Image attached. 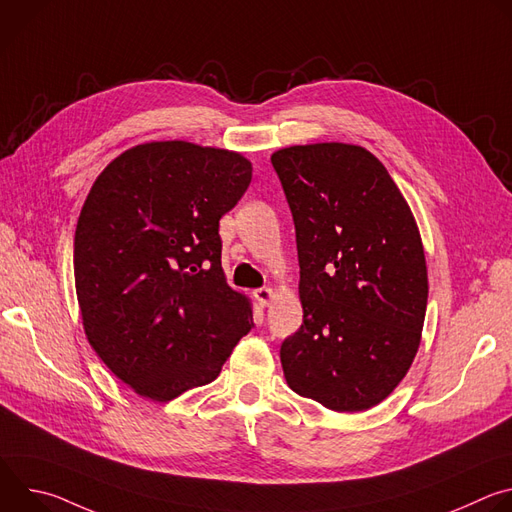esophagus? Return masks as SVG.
I'll list each match as a JSON object with an SVG mask.
<instances>
[{
  "instance_id": "obj_1",
  "label": "esophagus",
  "mask_w": 512,
  "mask_h": 512,
  "mask_svg": "<svg viewBox=\"0 0 512 512\" xmlns=\"http://www.w3.org/2000/svg\"><path fill=\"white\" fill-rule=\"evenodd\" d=\"M253 296H255L257 304H259L261 308H265V306H269V304L275 300V291H273L271 287H259V289L253 291Z\"/></svg>"
}]
</instances>
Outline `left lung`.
<instances>
[{"mask_svg": "<svg viewBox=\"0 0 512 512\" xmlns=\"http://www.w3.org/2000/svg\"><path fill=\"white\" fill-rule=\"evenodd\" d=\"M296 223L304 324L281 344L291 391L367 411L407 375L421 342L427 265L415 216L387 168L352 143L271 154Z\"/></svg>", "mask_w": 512, "mask_h": 512, "instance_id": "left-lung-1", "label": "left lung"}]
</instances>
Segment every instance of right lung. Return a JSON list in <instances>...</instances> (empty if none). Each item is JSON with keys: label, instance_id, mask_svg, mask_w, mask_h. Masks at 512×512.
I'll return each mask as SVG.
<instances>
[{"label": "right lung", "instance_id": "obj_1", "mask_svg": "<svg viewBox=\"0 0 512 512\" xmlns=\"http://www.w3.org/2000/svg\"><path fill=\"white\" fill-rule=\"evenodd\" d=\"M251 162L192 141H150L93 182L75 231V285L89 344L145 399L208 385L253 326L221 265L218 221Z\"/></svg>", "mask_w": 512, "mask_h": 512}]
</instances>
